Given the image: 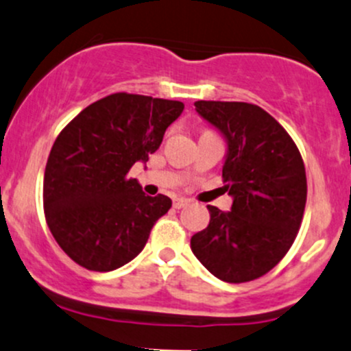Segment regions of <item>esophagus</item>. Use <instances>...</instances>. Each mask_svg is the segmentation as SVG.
I'll return each instance as SVG.
<instances>
[{"instance_id":"1","label":"esophagus","mask_w":351,"mask_h":351,"mask_svg":"<svg viewBox=\"0 0 351 351\" xmlns=\"http://www.w3.org/2000/svg\"><path fill=\"white\" fill-rule=\"evenodd\" d=\"M188 204H190V198H185V197H178L173 200V206H175V208H185Z\"/></svg>"}]
</instances>
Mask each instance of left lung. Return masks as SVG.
Returning <instances> with one entry per match:
<instances>
[{"label":"left lung","instance_id":"left-lung-1","mask_svg":"<svg viewBox=\"0 0 351 351\" xmlns=\"http://www.w3.org/2000/svg\"><path fill=\"white\" fill-rule=\"evenodd\" d=\"M195 109L228 143L222 178L230 212L208 205L210 223L191 237L197 259L225 282L267 274L293 245L306 206V169L287 131L247 102L197 101Z\"/></svg>","mask_w":351,"mask_h":351}]
</instances>
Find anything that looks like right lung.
<instances>
[{
    "label": "right lung",
    "instance_id": "add662e5",
    "mask_svg": "<svg viewBox=\"0 0 351 351\" xmlns=\"http://www.w3.org/2000/svg\"><path fill=\"white\" fill-rule=\"evenodd\" d=\"M183 108L180 101L117 92L87 106L62 129L43 176V212L73 263L108 272L141 252L171 200L147 197L128 173L160 147Z\"/></svg>",
    "mask_w": 351,
    "mask_h": 351
}]
</instances>
